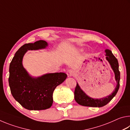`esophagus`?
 I'll list each match as a JSON object with an SVG mask.
<instances>
[{
  "label": "esophagus",
  "mask_w": 130,
  "mask_h": 130,
  "mask_svg": "<svg viewBox=\"0 0 130 130\" xmlns=\"http://www.w3.org/2000/svg\"><path fill=\"white\" fill-rule=\"evenodd\" d=\"M76 74V72L74 70H70L69 72V76H74V74Z\"/></svg>",
  "instance_id": "esophagus-1"
}]
</instances>
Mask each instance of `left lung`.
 Here are the masks:
<instances>
[{"mask_svg": "<svg viewBox=\"0 0 130 130\" xmlns=\"http://www.w3.org/2000/svg\"><path fill=\"white\" fill-rule=\"evenodd\" d=\"M106 53V59L108 61L111 68H112L114 73H115V80L117 83V85L115 88V91L113 93L109 96H108L105 98L100 99H94L88 96L82 90L77 83L74 90V99L78 104L83 105V106L92 107H102L107 104L111 101L113 97L116 95L119 88L120 86V72L119 70V63L118 60L116 57L113 56L112 53L108 49L105 50Z\"/></svg>", "mask_w": 130, "mask_h": 130, "instance_id": "8db88e82", "label": "left lung"}]
</instances>
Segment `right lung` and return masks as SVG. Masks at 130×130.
<instances>
[{
	"label": "right lung",
	"instance_id": "1",
	"mask_svg": "<svg viewBox=\"0 0 130 130\" xmlns=\"http://www.w3.org/2000/svg\"><path fill=\"white\" fill-rule=\"evenodd\" d=\"M46 42L43 40L34 43H26L16 52L10 63L8 82L14 98L22 106L29 110L46 109L53 104V93L67 77L65 73H49L38 78L28 75L22 65L24 54L28 50L45 48Z\"/></svg>",
	"mask_w": 130,
	"mask_h": 130
}]
</instances>
